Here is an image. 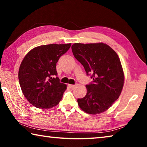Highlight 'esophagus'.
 <instances>
[{
  "label": "esophagus",
  "instance_id": "obj_1",
  "mask_svg": "<svg viewBox=\"0 0 147 147\" xmlns=\"http://www.w3.org/2000/svg\"><path fill=\"white\" fill-rule=\"evenodd\" d=\"M69 86L70 87L71 89H74L76 86V85H72V84H69Z\"/></svg>",
  "mask_w": 147,
  "mask_h": 147
}]
</instances>
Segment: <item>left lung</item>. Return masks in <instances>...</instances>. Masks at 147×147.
<instances>
[{
  "label": "left lung",
  "mask_w": 147,
  "mask_h": 147,
  "mask_svg": "<svg viewBox=\"0 0 147 147\" xmlns=\"http://www.w3.org/2000/svg\"><path fill=\"white\" fill-rule=\"evenodd\" d=\"M71 49L74 56L93 80L86 86V96L77 100L79 107L91 115L104 112L117 100L123 88L124 74L117 54L102 42L76 43Z\"/></svg>",
  "instance_id": "1"
}]
</instances>
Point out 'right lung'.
Instances as JSON below:
<instances>
[{
    "label": "right lung",
    "mask_w": 147,
    "mask_h": 147,
    "mask_svg": "<svg viewBox=\"0 0 147 147\" xmlns=\"http://www.w3.org/2000/svg\"><path fill=\"white\" fill-rule=\"evenodd\" d=\"M71 43L36 47L24 56L19 69V81L24 96L34 106L50 109L61 100L67 85L59 82L56 63Z\"/></svg>",
    "instance_id": "obj_1"
}]
</instances>
